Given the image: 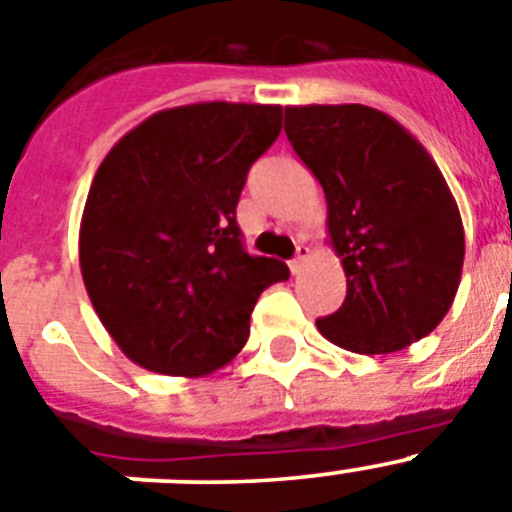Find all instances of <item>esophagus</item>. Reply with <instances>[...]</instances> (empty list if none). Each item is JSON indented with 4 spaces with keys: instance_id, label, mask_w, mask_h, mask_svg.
I'll use <instances>...</instances> for the list:
<instances>
[{
    "instance_id": "obj_1",
    "label": "esophagus",
    "mask_w": 512,
    "mask_h": 512,
    "mask_svg": "<svg viewBox=\"0 0 512 512\" xmlns=\"http://www.w3.org/2000/svg\"><path fill=\"white\" fill-rule=\"evenodd\" d=\"M308 257H310V247L308 245L295 247V257L290 260V272H293V275H298V272L303 270V262L308 260Z\"/></svg>"
}]
</instances>
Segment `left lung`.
<instances>
[{
    "instance_id": "8db88e82",
    "label": "left lung",
    "mask_w": 512,
    "mask_h": 512,
    "mask_svg": "<svg viewBox=\"0 0 512 512\" xmlns=\"http://www.w3.org/2000/svg\"><path fill=\"white\" fill-rule=\"evenodd\" d=\"M285 133L321 181L346 300L315 326L381 356L412 346L455 303L465 262L460 209L427 148L369 105H288Z\"/></svg>"
}]
</instances>
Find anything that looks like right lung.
Segmentation results:
<instances>
[{"label": "right lung", "instance_id": "add662e5", "mask_svg": "<svg viewBox=\"0 0 512 512\" xmlns=\"http://www.w3.org/2000/svg\"><path fill=\"white\" fill-rule=\"evenodd\" d=\"M280 128V105H179L138 123L95 171L80 272L105 331L141 369H222L245 346L262 290L290 278L285 262L247 255L234 217Z\"/></svg>", "mask_w": 512, "mask_h": 512}]
</instances>
